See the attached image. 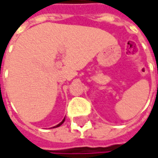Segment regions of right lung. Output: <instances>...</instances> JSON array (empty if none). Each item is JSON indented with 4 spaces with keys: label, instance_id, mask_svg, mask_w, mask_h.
Listing matches in <instances>:
<instances>
[{
    "label": "right lung",
    "instance_id": "add662e5",
    "mask_svg": "<svg viewBox=\"0 0 158 158\" xmlns=\"http://www.w3.org/2000/svg\"><path fill=\"white\" fill-rule=\"evenodd\" d=\"M64 121H65V118H64V119H63V120H62V121L60 122L59 124H57V125H56V126H54L53 128H57V127H59V126H60V125H61V124H62V123H64Z\"/></svg>",
    "mask_w": 158,
    "mask_h": 158
}]
</instances>
